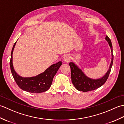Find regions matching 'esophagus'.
<instances>
[{
	"label": "esophagus",
	"instance_id": "esophagus-1",
	"mask_svg": "<svg viewBox=\"0 0 124 124\" xmlns=\"http://www.w3.org/2000/svg\"><path fill=\"white\" fill-rule=\"evenodd\" d=\"M70 60V57L69 55H65L64 56L63 58V60L65 62H69Z\"/></svg>",
	"mask_w": 124,
	"mask_h": 124
}]
</instances>
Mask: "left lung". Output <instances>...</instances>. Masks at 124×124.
<instances>
[{"mask_svg":"<svg viewBox=\"0 0 124 124\" xmlns=\"http://www.w3.org/2000/svg\"><path fill=\"white\" fill-rule=\"evenodd\" d=\"M106 40L108 41L110 48H111L112 60L109 70L108 71L106 74L102 78L97 79H93L89 78L84 74V73L81 71V70L74 63H69V65L71 69V75L72 83L77 90L84 92L93 91L100 87L102 86L106 82L108 78L110 72L111 71L112 65L113 64L114 55H113L111 41L108 36L106 37Z\"/></svg>","mask_w":124,"mask_h":124,"instance_id":"8db88e82","label":"left lung"}]
</instances>
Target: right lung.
Masks as SVG:
<instances>
[{"mask_svg": "<svg viewBox=\"0 0 124 124\" xmlns=\"http://www.w3.org/2000/svg\"><path fill=\"white\" fill-rule=\"evenodd\" d=\"M16 43V41L13 45L11 52L10 67L13 77L18 86L22 90L30 93H42L48 90L52 85L54 76L62 65V62L60 61L56 64L52 65L44 72L35 77L29 78L21 77L16 73L13 66L12 54Z\"/></svg>", "mask_w": 124, "mask_h": 124, "instance_id": "obj_1", "label": "right lung"}]
</instances>
